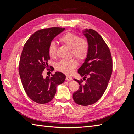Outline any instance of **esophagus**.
<instances>
[{"mask_svg":"<svg viewBox=\"0 0 134 134\" xmlns=\"http://www.w3.org/2000/svg\"><path fill=\"white\" fill-rule=\"evenodd\" d=\"M66 80H68V81H71V80H72V78H71V76H66Z\"/></svg>","mask_w":134,"mask_h":134,"instance_id":"34e87169","label":"esophagus"}]
</instances>
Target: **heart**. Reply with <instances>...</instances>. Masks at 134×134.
<instances>
[{
	"mask_svg": "<svg viewBox=\"0 0 134 134\" xmlns=\"http://www.w3.org/2000/svg\"><path fill=\"white\" fill-rule=\"evenodd\" d=\"M59 41L71 48L72 55L79 59H83L86 57L89 50V43L87 40L72 32H67L62 35ZM48 54L51 58H54L56 52V46L54 42L49 44ZM78 65V63L74 59L62 60L57 64L58 69L66 74L71 73L72 70Z\"/></svg>",
	"mask_w": 134,
	"mask_h": 134,
	"instance_id": "b5f03b06",
	"label": "heart"
}]
</instances>
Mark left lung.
Masks as SVG:
<instances>
[{"label": "left lung", "mask_w": 134, "mask_h": 134, "mask_svg": "<svg viewBox=\"0 0 134 134\" xmlns=\"http://www.w3.org/2000/svg\"><path fill=\"white\" fill-rule=\"evenodd\" d=\"M82 33L89 43V50L78 72L83 79L87 75L89 78L84 84L74 79L80 86L72 97L76 104L86 106L97 102L106 91L112 72V60L110 50L98 32L86 28Z\"/></svg>", "instance_id": "8db88e82"}]
</instances>
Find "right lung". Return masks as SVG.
Segmentation results:
<instances>
[{
  "label": "right lung",
  "mask_w": 134,
  "mask_h": 134,
  "mask_svg": "<svg viewBox=\"0 0 134 134\" xmlns=\"http://www.w3.org/2000/svg\"><path fill=\"white\" fill-rule=\"evenodd\" d=\"M64 30V28L52 27L37 31L24 45L19 61V73L26 94L36 103L49 102L56 94V87L65 80L66 76L59 71L45 78L42 74L50 60L49 44Z\"/></svg>",
  "instance_id": "add662e5"
}]
</instances>
